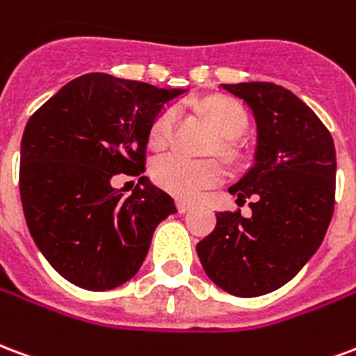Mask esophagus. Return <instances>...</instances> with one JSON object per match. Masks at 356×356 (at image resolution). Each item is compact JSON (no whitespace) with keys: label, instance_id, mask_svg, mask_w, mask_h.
I'll list each match as a JSON object with an SVG mask.
<instances>
[{"label":"esophagus","instance_id":"1","mask_svg":"<svg viewBox=\"0 0 356 356\" xmlns=\"http://www.w3.org/2000/svg\"><path fill=\"white\" fill-rule=\"evenodd\" d=\"M176 207H178V210H180L181 214H186V212H189V210L193 209V207L189 203H186V201H176Z\"/></svg>","mask_w":356,"mask_h":356}]
</instances>
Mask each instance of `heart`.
<instances>
[{"instance_id":"obj_1","label":"heart","mask_w":356,"mask_h":356,"mask_svg":"<svg viewBox=\"0 0 356 356\" xmlns=\"http://www.w3.org/2000/svg\"><path fill=\"white\" fill-rule=\"evenodd\" d=\"M209 113L220 134L225 140H238L246 132L248 118L245 110L233 102H214L209 106ZM176 111L172 108L163 110L153 119L149 127V144L153 147H161L167 144L172 136ZM153 180L157 186L170 191L180 199H195L207 188L216 186L224 178V168L214 161H193L168 153L153 163Z\"/></svg>"}]
</instances>
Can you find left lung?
<instances>
[{"mask_svg":"<svg viewBox=\"0 0 356 356\" xmlns=\"http://www.w3.org/2000/svg\"><path fill=\"white\" fill-rule=\"evenodd\" d=\"M252 111L254 165L229 188L252 216L218 212L216 227L197 245L204 273L238 298L273 292L318 250L334 214L336 147L328 129L294 92L267 81L222 85Z\"/></svg>","mask_w":356,"mask_h":356,"instance_id":"left-lung-1","label":"left lung"}]
</instances>
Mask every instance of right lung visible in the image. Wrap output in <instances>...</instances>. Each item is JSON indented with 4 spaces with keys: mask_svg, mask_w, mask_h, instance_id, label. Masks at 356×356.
Segmentation results:
<instances>
[{
    "mask_svg": "<svg viewBox=\"0 0 356 356\" xmlns=\"http://www.w3.org/2000/svg\"><path fill=\"white\" fill-rule=\"evenodd\" d=\"M184 92L85 74L28 119L18 184L26 224L45 260L75 286L102 292L132 279L155 227L176 212L147 176L129 197L111 178L142 175L153 119Z\"/></svg>",
    "mask_w": 356,
    "mask_h": 356,
    "instance_id": "add662e5",
    "label": "right lung"
}]
</instances>
